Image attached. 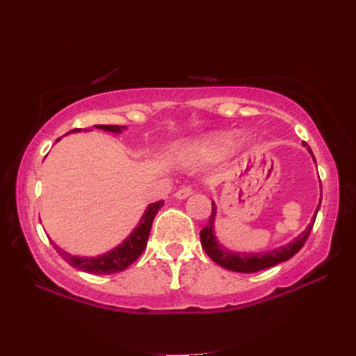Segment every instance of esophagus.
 Instances as JSON below:
<instances>
[{
	"label": "esophagus",
	"instance_id": "1",
	"mask_svg": "<svg viewBox=\"0 0 356 356\" xmlns=\"http://www.w3.org/2000/svg\"><path fill=\"white\" fill-rule=\"evenodd\" d=\"M191 194H193V186H181L177 193H175V197L186 199L188 196H191Z\"/></svg>",
	"mask_w": 356,
	"mask_h": 356
}]
</instances>
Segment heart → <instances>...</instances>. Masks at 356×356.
<instances>
[{
    "instance_id": "1",
    "label": "heart",
    "mask_w": 356,
    "mask_h": 356,
    "mask_svg": "<svg viewBox=\"0 0 356 356\" xmlns=\"http://www.w3.org/2000/svg\"><path fill=\"white\" fill-rule=\"evenodd\" d=\"M233 143V136L228 133H217V134H211L207 136L206 139L199 144V149L202 150L204 154L207 155H220L228 150ZM243 140H238V144H241Z\"/></svg>"
}]
</instances>
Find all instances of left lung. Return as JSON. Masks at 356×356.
I'll return each instance as SVG.
<instances>
[{
    "label": "left lung",
    "instance_id": "left-lung-1",
    "mask_svg": "<svg viewBox=\"0 0 356 356\" xmlns=\"http://www.w3.org/2000/svg\"><path fill=\"white\" fill-rule=\"evenodd\" d=\"M308 150H309V154L313 155L309 147H308ZM319 206H321V202H319ZM319 206H318V209H316L314 216H313V218H311V222L308 223V227H306V230L301 233V235L296 236L293 241L289 243V245L275 248V250L266 251V252H233V251H228L227 248L220 246V243L217 241L216 233H213V222H216V217H217V206L212 202L211 218H209L207 225L201 230L202 248L213 262H217L218 266L225 267V269H228V270L251 274V272L269 269V267H272V266H277V264H280V262L289 261L290 257H293L296 252L303 248L306 240H308L311 230H313Z\"/></svg>",
    "mask_w": 356,
    "mask_h": 356
}]
</instances>
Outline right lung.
<instances>
[{"label": "right lung", "instance_id": "right-lung-1", "mask_svg": "<svg viewBox=\"0 0 356 356\" xmlns=\"http://www.w3.org/2000/svg\"><path fill=\"white\" fill-rule=\"evenodd\" d=\"M97 129L110 131V133H123L126 126H111V124H95ZM79 128L72 129L70 133H79ZM60 140V139H58ZM163 206V201H157L145 209L143 218H140L138 227L131 232V235L126 240L118 245L113 250L105 252L102 256L95 257H81V256H72L70 252L63 251L61 248H58L55 243H51L55 246V250L60 252V256L65 259L67 264L76 267V269L89 272V274L97 275H105V274H116V272L124 270L126 267H129L138 257L143 254L147 245V238L150 233V227H152L154 217L157 216L160 207Z\"/></svg>", "mask_w": 356, "mask_h": 356}]
</instances>
